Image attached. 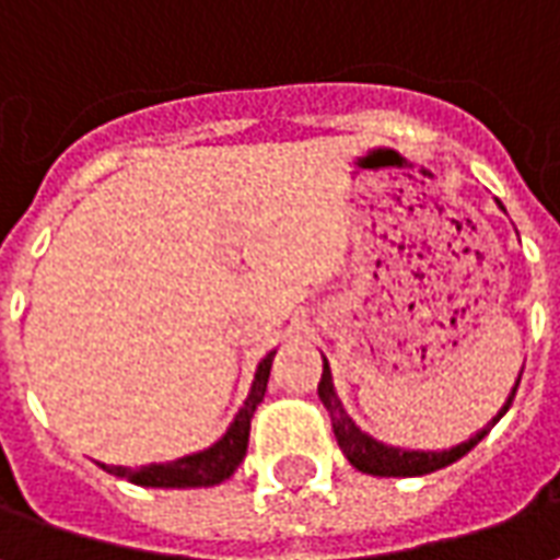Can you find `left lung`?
Instances as JSON below:
<instances>
[{
	"mask_svg": "<svg viewBox=\"0 0 560 560\" xmlns=\"http://www.w3.org/2000/svg\"><path fill=\"white\" fill-rule=\"evenodd\" d=\"M522 381V375H518ZM518 381L513 393H510V399L506 405L498 411L482 432H477L470 441L465 444L453 446V450H441V453H420V450H399V446H387L375 441V438H369L365 432H360L353 420L345 413L341 408L339 396H336V389H332V375H329V365L324 363V375H320V384H317V396L324 401V408H327L329 420H332V432H336V441H339L341 453L348 456L353 468L363 470V474H372V477H422V474H432V470H441L446 465H453L456 458H462L465 453H470L474 446L480 444L482 438L489 434L494 422L501 420L506 411H510V405L516 399V389Z\"/></svg>",
	"mask_w": 560,
	"mask_h": 560,
	"instance_id": "8db88e82",
	"label": "left lung"
}]
</instances>
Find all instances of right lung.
Here are the masks:
<instances>
[{"label": "right lung", "instance_id": "right-lung-1", "mask_svg": "<svg viewBox=\"0 0 560 560\" xmlns=\"http://www.w3.org/2000/svg\"><path fill=\"white\" fill-rule=\"evenodd\" d=\"M269 365H272V353L264 357V363L257 365L255 384L248 399L231 422L228 434L219 444H212L203 453L195 456H183L176 462H161V465H143V468H122V465H104L116 477L138 482V486H152V489H188V486H215V482L228 480L233 470L240 468L248 450V432H252V417H255L257 405L264 401L269 381Z\"/></svg>", "mask_w": 560, "mask_h": 560}]
</instances>
